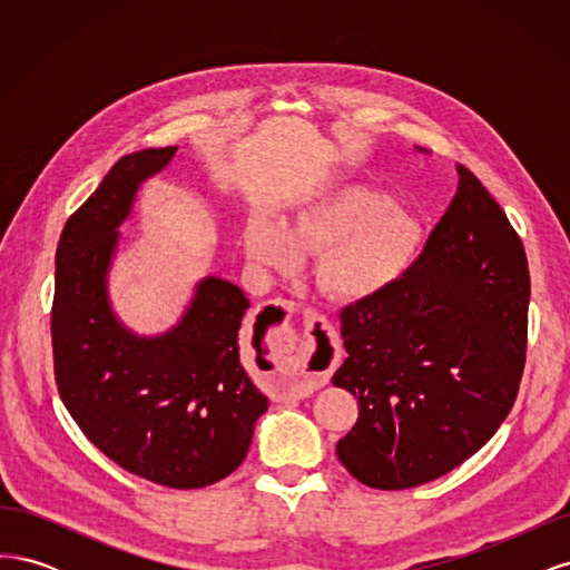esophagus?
Instances as JSON below:
<instances>
[{"label":"esophagus","mask_w":570,"mask_h":570,"mask_svg":"<svg viewBox=\"0 0 570 570\" xmlns=\"http://www.w3.org/2000/svg\"><path fill=\"white\" fill-rule=\"evenodd\" d=\"M273 306L281 308V314L285 318L295 314V304L287 299H275ZM306 314H308V327H314V333L318 337L306 333L297 344H292L287 350L289 368L281 371L278 375L281 390L292 396H304L308 392L323 387L327 381H331V371L337 361V354L331 344V325H327V321L316 312H306Z\"/></svg>","instance_id":"esophagus-1"}]
</instances>
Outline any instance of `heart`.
Returning a JSON list of instances; mask_svg holds the SVG:
<instances>
[{"label": "heart", "mask_w": 570, "mask_h": 570, "mask_svg": "<svg viewBox=\"0 0 570 570\" xmlns=\"http://www.w3.org/2000/svg\"><path fill=\"white\" fill-rule=\"evenodd\" d=\"M249 262L264 273H287L302 254H318L316 283L344 302L392 287L421 247V223L381 187L342 183L304 202L287 223L252 214L243 230Z\"/></svg>", "instance_id": "b5f03b06"}]
</instances>
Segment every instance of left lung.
Here are the masks:
<instances>
[{
    "label": "left lung",
    "instance_id": "obj_1",
    "mask_svg": "<svg viewBox=\"0 0 570 570\" xmlns=\"http://www.w3.org/2000/svg\"><path fill=\"white\" fill-rule=\"evenodd\" d=\"M411 268L342 308L347 358L333 383L358 400L337 459L375 490L454 471L485 444L519 394L530 273L521 237L469 168Z\"/></svg>",
    "mask_w": 570,
    "mask_h": 570
}]
</instances>
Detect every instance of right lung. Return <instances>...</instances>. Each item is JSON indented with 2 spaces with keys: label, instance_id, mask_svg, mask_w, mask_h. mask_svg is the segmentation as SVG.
I'll list each match as a JSON object with an SVG mask.
<instances>
[{
  "label": "right lung",
  "instance_id": "add662e5",
  "mask_svg": "<svg viewBox=\"0 0 570 570\" xmlns=\"http://www.w3.org/2000/svg\"><path fill=\"white\" fill-rule=\"evenodd\" d=\"M176 149L128 154L66 220L51 347L61 402L99 452L157 485L197 490L245 461L254 423L268 409L239 361L249 299L230 281L206 275L183 318L145 337L116 318L107 285L137 189Z\"/></svg>",
  "mask_w": 570,
  "mask_h": 570
}]
</instances>
